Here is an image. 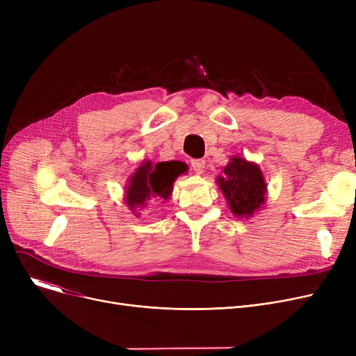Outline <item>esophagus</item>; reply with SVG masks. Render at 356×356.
Wrapping results in <instances>:
<instances>
[{"mask_svg":"<svg viewBox=\"0 0 356 356\" xmlns=\"http://www.w3.org/2000/svg\"><path fill=\"white\" fill-rule=\"evenodd\" d=\"M204 161L203 159H192L191 160V164H192V167H193V170H195V173H197V175H200L202 172H203V168H204Z\"/></svg>","mask_w":356,"mask_h":356,"instance_id":"34e87169","label":"esophagus"}]
</instances>
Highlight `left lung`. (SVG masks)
Listing matches in <instances>:
<instances>
[{"mask_svg": "<svg viewBox=\"0 0 356 356\" xmlns=\"http://www.w3.org/2000/svg\"><path fill=\"white\" fill-rule=\"evenodd\" d=\"M225 177H219V186L225 195L232 213L248 218L264 203L266 181L259 167L244 159L234 157L223 168Z\"/></svg>", "mask_w": 356, "mask_h": 356, "instance_id": "left-lung-1", "label": "left lung"}]
</instances>
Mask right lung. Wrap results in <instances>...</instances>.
I'll return each instance as SVG.
<instances>
[{
	"label": "right lung",
	"instance_id": "right-lung-1",
	"mask_svg": "<svg viewBox=\"0 0 356 356\" xmlns=\"http://www.w3.org/2000/svg\"><path fill=\"white\" fill-rule=\"evenodd\" d=\"M184 170L186 164L181 161H161L157 164L147 161L141 164L129 180L125 197L128 207L136 209L145 200L167 199L172 193L173 181Z\"/></svg>",
	"mask_w": 356,
	"mask_h": 356
}]
</instances>
